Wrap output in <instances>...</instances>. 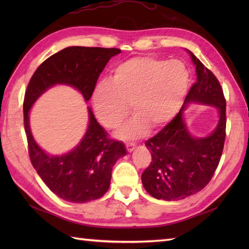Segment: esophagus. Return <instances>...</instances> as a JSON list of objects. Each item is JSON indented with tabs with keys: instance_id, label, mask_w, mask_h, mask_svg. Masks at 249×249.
Wrapping results in <instances>:
<instances>
[{
	"instance_id": "esophagus-1",
	"label": "esophagus",
	"mask_w": 249,
	"mask_h": 249,
	"mask_svg": "<svg viewBox=\"0 0 249 249\" xmlns=\"http://www.w3.org/2000/svg\"><path fill=\"white\" fill-rule=\"evenodd\" d=\"M126 150H127V152H133L135 150V144L134 143H127L125 145Z\"/></svg>"
}]
</instances>
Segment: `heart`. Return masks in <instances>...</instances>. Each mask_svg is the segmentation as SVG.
I'll use <instances>...</instances> for the list:
<instances>
[{"label":"heart","instance_id":"b5f03b06","mask_svg":"<svg viewBox=\"0 0 249 249\" xmlns=\"http://www.w3.org/2000/svg\"><path fill=\"white\" fill-rule=\"evenodd\" d=\"M190 75L184 63L156 56H134L114 67L110 81L95 88L92 104L95 115L105 128L115 129L135 113L116 137L136 140L150 128L160 129L170 122L183 104Z\"/></svg>","mask_w":249,"mask_h":249}]
</instances>
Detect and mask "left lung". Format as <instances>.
Returning <instances> with one entry per match:
<instances>
[{"label":"left lung","instance_id":"8db88e82","mask_svg":"<svg viewBox=\"0 0 249 249\" xmlns=\"http://www.w3.org/2000/svg\"><path fill=\"white\" fill-rule=\"evenodd\" d=\"M189 52V51H188ZM197 80L181 111L160 133L146 140L152 161L141 176L145 190L156 199L182 200L199 193L212 178L223 154L226 138V99L214 73L192 52ZM189 102L215 105L220 122L212 135L194 139L183 123L181 111Z\"/></svg>","mask_w":249,"mask_h":249}]
</instances>
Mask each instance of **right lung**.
Segmentation results:
<instances>
[{"mask_svg":"<svg viewBox=\"0 0 249 249\" xmlns=\"http://www.w3.org/2000/svg\"><path fill=\"white\" fill-rule=\"evenodd\" d=\"M118 48L68 47L38 66L26 88L23 100L24 130L32 165L52 193L63 200L84 203L96 200L110 186L115 161L126 155L120 141L110 139L89 109V127L79 145L61 156H50L37 145L31 134L29 111L35 100L54 84H67L91 98L100 72Z\"/></svg>","mask_w":249,"mask_h":249,"instance_id":"add662e5","label":"right lung"}]
</instances>
